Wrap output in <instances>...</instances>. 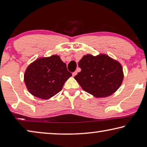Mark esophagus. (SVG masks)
<instances>
[{
  "mask_svg": "<svg viewBox=\"0 0 147 147\" xmlns=\"http://www.w3.org/2000/svg\"><path fill=\"white\" fill-rule=\"evenodd\" d=\"M77 74H78V71H74V72H73V74H72V75H73V76L74 77L75 76H76Z\"/></svg>",
  "mask_w": 147,
  "mask_h": 147,
  "instance_id": "esophagus-1",
  "label": "esophagus"
}]
</instances>
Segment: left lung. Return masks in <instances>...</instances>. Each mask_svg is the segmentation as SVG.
<instances>
[{
  "label": "left lung",
  "mask_w": 147,
  "mask_h": 147,
  "mask_svg": "<svg viewBox=\"0 0 147 147\" xmlns=\"http://www.w3.org/2000/svg\"><path fill=\"white\" fill-rule=\"evenodd\" d=\"M78 64L81 71L74 78L84 91L95 97L109 96L122 83V66L107 55L88 54L83 57Z\"/></svg>",
  "instance_id": "obj_1"
}]
</instances>
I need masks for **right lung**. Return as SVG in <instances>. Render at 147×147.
Wrapping results in <instances>:
<instances>
[{
    "mask_svg": "<svg viewBox=\"0 0 147 147\" xmlns=\"http://www.w3.org/2000/svg\"><path fill=\"white\" fill-rule=\"evenodd\" d=\"M71 76L60 57L54 55L31 63L25 71L24 80L30 94L48 99L59 93Z\"/></svg>",
    "mask_w": 147,
    "mask_h": 147,
    "instance_id": "1",
    "label": "right lung"
}]
</instances>
